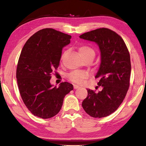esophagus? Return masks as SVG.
I'll list each match as a JSON object with an SVG mask.
<instances>
[{
	"label": "esophagus",
	"mask_w": 146,
	"mask_h": 146,
	"mask_svg": "<svg viewBox=\"0 0 146 146\" xmlns=\"http://www.w3.org/2000/svg\"><path fill=\"white\" fill-rule=\"evenodd\" d=\"M73 87H74V89H75V90H76V89L80 88V87H79L78 85H75V84L73 85Z\"/></svg>",
	"instance_id": "obj_1"
}]
</instances>
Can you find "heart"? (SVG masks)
<instances>
[{"label":"heart","mask_w":146,"mask_h":146,"mask_svg":"<svg viewBox=\"0 0 146 146\" xmlns=\"http://www.w3.org/2000/svg\"><path fill=\"white\" fill-rule=\"evenodd\" d=\"M79 53H80V55L84 58L86 55H90V54H95V52L90 47L88 46H81L79 48ZM88 74L87 72L84 71H80V70H74L69 74L68 78L70 80L73 81L74 82L76 83H80L82 81L87 77Z\"/></svg>","instance_id":"b5f03b06"}]
</instances>
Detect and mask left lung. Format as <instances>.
Returning a JSON list of instances; mask_svg holds the SVG:
<instances>
[{"mask_svg": "<svg viewBox=\"0 0 146 146\" xmlns=\"http://www.w3.org/2000/svg\"><path fill=\"white\" fill-rule=\"evenodd\" d=\"M97 44L100 51V64L95 78L102 90L95 93L88 90V97L82 106L94 118L107 117L115 112L123 102L129 86L130 55L121 36L108 28H99L79 36Z\"/></svg>", "mask_w": 146, "mask_h": 146, "instance_id": "1", "label": "left lung"}]
</instances>
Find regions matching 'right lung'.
Masks as SVG:
<instances>
[{
	"label": "right lung",
	"instance_id": "add662e5",
	"mask_svg": "<svg viewBox=\"0 0 146 146\" xmlns=\"http://www.w3.org/2000/svg\"><path fill=\"white\" fill-rule=\"evenodd\" d=\"M71 35L52 28L41 29L29 38L22 49L16 77L22 99L32 114L44 119L60 111L65 96L73 90L64 82L58 87L50 83L58 68L62 48L70 43Z\"/></svg>",
	"mask_w": 146,
	"mask_h": 146
}]
</instances>
